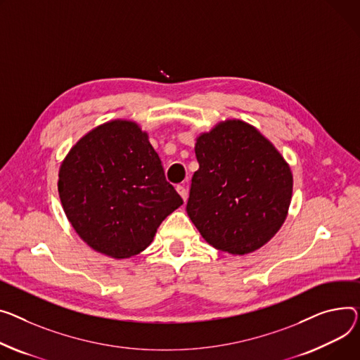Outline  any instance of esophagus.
I'll list each match as a JSON object with an SVG mask.
<instances>
[{"label": "esophagus", "mask_w": 360, "mask_h": 360, "mask_svg": "<svg viewBox=\"0 0 360 360\" xmlns=\"http://www.w3.org/2000/svg\"><path fill=\"white\" fill-rule=\"evenodd\" d=\"M176 191H178V194L182 197V200L186 201V198H188V191L185 189V186H184V185H178V186H176Z\"/></svg>", "instance_id": "esophagus-1"}]
</instances>
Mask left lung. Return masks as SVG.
<instances>
[{"label":"left lung","mask_w":360,"mask_h":360,"mask_svg":"<svg viewBox=\"0 0 360 360\" xmlns=\"http://www.w3.org/2000/svg\"><path fill=\"white\" fill-rule=\"evenodd\" d=\"M195 156L186 212L204 240L231 255L266 245L292 198L291 167L276 148L242 120H226L197 137Z\"/></svg>","instance_id":"obj_1"}]
</instances>
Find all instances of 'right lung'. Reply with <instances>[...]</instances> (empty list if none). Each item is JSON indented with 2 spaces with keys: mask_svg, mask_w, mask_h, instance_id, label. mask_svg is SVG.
<instances>
[{
  "mask_svg": "<svg viewBox=\"0 0 360 360\" xmlns=\"http://www.w3.org/2000/svg\"><path fill=\"white\" fill-rule=\"evenodd\" d=\"M58 191L78 236L114 259L145 250L160 223L184 204L148 133L129 120H112L81 137L60 165Z\"/></svg>",
  "mask_w": 360,
  "mask_h": 360,
  "instance_id": "1",
  "label": "right lung"
}]
</instances>
